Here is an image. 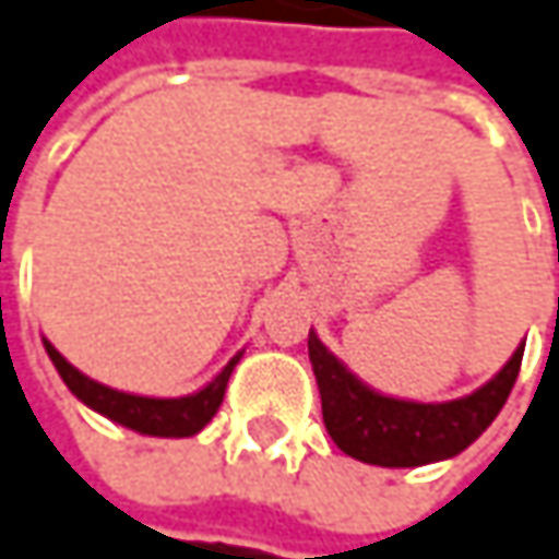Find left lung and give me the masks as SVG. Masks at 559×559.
<instances>
[{
  "label": "left lung",
  "instance_id": "obj_1",
  "mask_svg": "<svg viewBox=\"0 0 559 559\" xmlns=\"http://www.w3.org/2000/svg\"><path fill=\"white\" fill-rule=\"evenodd\" d=\"M310 365L317 374L323 423L332 441L355 461L378 467H423L461 454L480 438L506 406L525 348H515L509 365L477 393L451 403H409L381 396L358 381L326 345L310 332Z\"/></svg>",
  "mask_w": 559,
  "mask_h": 559
}]
</instances>
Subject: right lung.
<instances>
[{
	"mask_svg": "<svg viewBox=\"0 0 559 559\" xmlns=\"http://www.w3.org/2000/svg\"><path fill=\"white\" fill-rule=\"evenodd\" d=\"M44 348L53 361V368L60 371L63 383L76 393L85 406H92L95 413L128 426V429L140 431V435H156V438H188V435H198L204 429L214 413L221 409L224 403V393H227V381L239 361L229 358V365L207 383L204 390L191 393V396H178V400H153V396H133V393H121V390H111L105 383L88 381L82 371H76L47 338H44Z\"/></svg>",
	"mask_w": 559,
	"mask_h": 559,
	"instance_id": "obj_1",
	"label": "right lung"
}]
</instances>
